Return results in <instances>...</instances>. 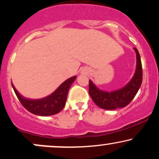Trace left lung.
Wrapping results in <instances>:
<instances>
[{"mask_svg":"<svg viewBox=\"0 0 159 159\" xmlns=\"http://www.w3.org/2000/svg\"><path fill=\"white\" fill-rule=\"evenodd\" d=\"M136 53V69L130 81L119 90L107 92L98 89L91 80L89 81V93L96 105L105 110H115L125 107L132 102L139 90L143 79V70L138 49Z\"/></svg>","mask_w":159,"mask_h":159,"instance_id":"8db88e82","label":"left lung"}]
</instances>
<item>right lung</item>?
<instances>
[{
  "instance_id": "obj_1",
  "label": "right lung",
  "mask_w": 159,
  "mask_h": 159,
  "mask_svg": "<svg viewBox=\"0 0 159 159\" xmlns=\"http://www.w3.org/2000/svg\"><path fill=\"white\" fill-rule=\"evenodd\" d=\"M75 79L76 75L69 78L62 83L52 94L38 99L24 97L18 92L12 83V87L20 102L25 109L38 116H46L57 114L63 110L66 105L69 88Z\"/></svg>"
}]
</instances>
